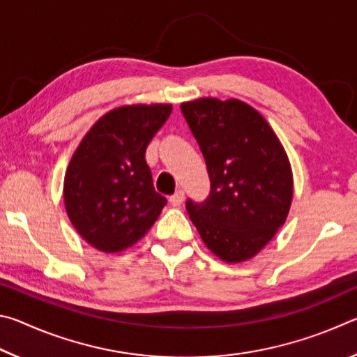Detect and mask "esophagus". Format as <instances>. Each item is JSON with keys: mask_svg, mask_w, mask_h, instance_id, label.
Returning <instances> with one entry per match:
<instances>
[{"mask_svg": "<svg viewBox=\"0 0 357 357\" xmlns=\"http://www.w3.org/2000/svg\"><path fill=\"white\" fill-rule=\"evenodd\" d=\"M183 202H184V192L183 190L174 192L173 195L170 197V203L173 204V206H179V204Z\"/></svg>", "mask_w": 357, "mask_h": 357, "instance_id": "1", "label": "esophagus"}]
</instances>
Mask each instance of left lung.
<instances>
[{
	"mask_svg": "<svg viewBox=\"0 0 357 357\" xmlns=\"http://www.w3.org/2000/svg\"><path fill=\"white\" fill-rule=\"evenodd\" d=\"M206 162L211 190L185 202L208 249L228 263L245 261L274 238L288 215L293 176L285 149L266 119L238 99L181 105Z\"/></svg>",
	"mask_w": 357,
	"mask_h": 357,
	"instance_id": "obj_1",
	"label": "left lung"
}]
</instances>
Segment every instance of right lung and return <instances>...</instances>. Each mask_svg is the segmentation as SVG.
<instances>
[{
    "mask_svg": "<svg viewBox=\"0 0 357 357\" xmlns=\"http://www.w3.org/2000/svg\"><path fill=\"white\" fill-rule=\"evenodd\" d=\"M172 105L119 107L96 123L69 162L66 211L78 234L102 252H121L142 239L167 198L157 193L144 159Z\"/></svg>",
    "mask_w": 357,
    "mask_h": 357,
    "instance_id": "right-lung-1",
    "label": "right lung"
}]
</instances>
